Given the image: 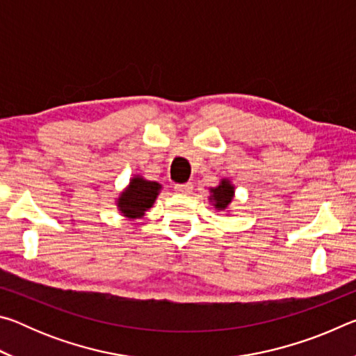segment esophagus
Here are the masks:
<instances>
[{"instance_id": "obj_1", "label": "esophagus", "mask_w": 356, "mask_h": 356, "mask_svg": "<svg viewBox=\"0 0 356 356\" xmlns=\"http://www.w3.org/2000/svg\"><path fill=\"white\" fill-rule=\"evenodd\" d=\"M174 190L177 193H190L193 190V184L186 182V184H176L174 185Z\"/></svg>"}]
</instances>
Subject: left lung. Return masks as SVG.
Here are the masks:
<instances>
[{"label": "left lung", "mask_w": 356, "mask_h": 356, "mask_svg": "<svg viewBox=\"0 0 356 356\" xmlns=\"http://www.w3.org/2000/svg\"><path fill=\"white\" fill-rule=\"evenodd\" d=\"M212 193L213 195L210 200L215 201V207L218 210H225L234 197V186L226 180H222L216 188H212Z\"/></svg>", "instance_id": "obj_1"}]
</instances>
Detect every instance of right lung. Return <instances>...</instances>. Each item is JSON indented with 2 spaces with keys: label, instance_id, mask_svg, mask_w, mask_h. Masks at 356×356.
Instances as JSON below:
<instances>
[{
  "label": "right lung",
  "instance_id": "add662e5",
  "mask_svg": "<svg viewBox=\"0 0 356 356\" xmlns=\"http://www.w3.org/2000/svg\"><path fill=\"white\" fill-rule=\"evenodd\" d=\"M160 184L144 180L141 177L131 179L129 188L119 197V209L129 218H140L149 207H152Z\"/></svg>",
  "mask_w": 356,
  "mask_h": 356
}]
</instances>
